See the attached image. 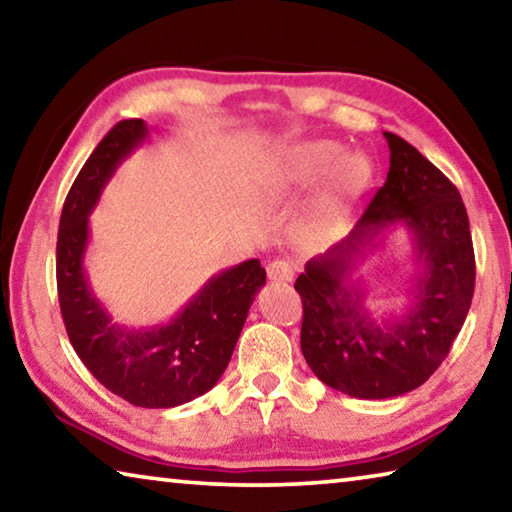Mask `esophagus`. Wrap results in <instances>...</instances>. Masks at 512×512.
<instances>
[{
	"label": "esophagus",
	"mask_w": 512,
	"mask_h": 512,
	"mask_svg": "<svg viewBox=\"0 0 512 512\" xmlns=\"http://www.w3.org/2000/svg\"><path fill=\"white\" fill-rule=\"evenodd\" d=\"M268 280L271 282H291L293 280V266L287 262V259H275L266 266Z\"/></svg>",
	"instance_id": "esophagus-1"
}]
</instances>
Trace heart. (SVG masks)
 <instances>
[{
	"label": "heart",
	"mask_w": 512,
	"mask_h": 512,
	"mask_svg": "<svg viewBox=\"0 0 512 512\" xmlns=\"http://www.w3.org/2000/svg\"><path fill=\"white\" fill-rule=\"evenodd\" d=\"M325 176L314 198V210L323 219H336L370 178V162L361 153H341L329 140H314L291 146L264 173V192L282 198L309 187Z\"/></svg>",
	"instance_id": "heart-1"
}]
</instances>
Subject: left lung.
<instances>
[{
	"instance_id": "1",
	"label": "left lung",
	"mask_w": 512,
	"mask_h": 512,
	"mask_svg": "<svg viewBox=\"0 0 512 512\" xmlns=\"http://www.w3.org/2000/svg\"><path fill=\"white\" fill-rule=\"evenodd\" d=\"M391 167L348 237L311 257L298 275L300 348L314 375L359 400H388L422 386L445 361L474 296V248L461 194L443 171L395 133ZM393 224H404L419 262L402 317L377 324L356 264Z\"/></svg>"
}]
</instances>
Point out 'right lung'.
I'll return each mask as SVG.
<instances>
[{"label":"right lung","instance_id":"right-lung-1","mask_svg":"<svg viewBox=\"0 0 512 512\" xmlns=\"http://www.w3.org/2000/svg\"><path fill=\"white\" fill-rule=\"evenodd\" d=\"M149 126L124 119L83 164L60 214L56 282L65 329L76 354L110 393L144 409H171L221 379L255 293L266 284L259 259L210 277L169 323L131 329L112 323L85 275L90 214L112 173L140 146Z\"/></svg>","mask_w":512,"mask_h":512}]
</instances>
